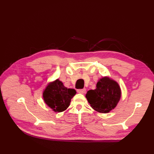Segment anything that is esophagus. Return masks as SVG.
Instances as JSON below:
<instances>
[{"instance_id":"34e87169","label":"esophagus","mask_w":154,"mask_h":154,"mask_svg":"<svg viewBox=\"0 0 154 154\" xmlns=\"http://www.w3.org/2000/svg\"><path fill=\"white\" fill-rule=\"evenodd\" d=\"M77 92L80 94H85L86 92V89L85 88H83V89H78Z\"/></svg>"}]
</instances>
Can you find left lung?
Wrapping results in <instances>:
<instances>
[{
	"mask_svg": "<svg viewBox=\"0 0 154 154\" xmlns=\"http://www.w3.org/2000/svg\"><path fill=\"white\" fill-rule=\"evenodd\" d=\"M122 96L118 83L108 76H103L97 82L96 88L89 90L86 98L91 106L100 113H109L117 106Z\"/></svg>",
	"mask_w": 154,
	"mask_h": 154,
	"instance_id": "8db88e82",
	"label": "left lung"
}]
</instances>
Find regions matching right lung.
<instances>
[{"instance_id":"right-lung-1","label":"right lung","mask_w":154,"mask_h":154,"mask_svg":"<svg viewBox=\"0 0 154 154\" xmlns=\"http://www.w3.org/2000/svg\"><path fill=\"white\" fill-rule=\"evenodd\" d=\"M74 88H67L58 79L49 82L44 89L42 96L45 103L55 112L66 110L76 94Z\"/></svg>"}]
</instances>
